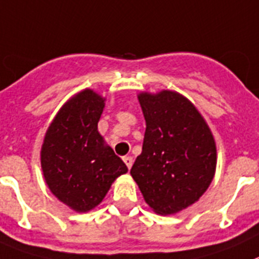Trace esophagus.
I'll use <instances>...</instances> for the list:
<instances>
[{"mask_svg": "<svg viewBox=\"0 0 259 259\" xmlns=\"http://www.w3.org/2000/svg\"><path fill=\"white\" fill-rule=\"evenodd\" d=\"M133 161H134V160H133L132 156H125V157H123V163L126 164V167L129 168V169H130V168H132Z\"/></svg>", "mask_w": 259, "mask_h": 259, "instance_id": "1", "label": "esophagus"}]
</instances>
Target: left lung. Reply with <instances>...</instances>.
<instances>
[{
	"instance_id": "1",
	"label": "left lung",
	"mask_w": 259,
	"mask_h": 259,
	"mask_svg": "<svg viewBox=\"0 0 259 259\" xmlns=\"http://www.w3.org/2000/svg\"><path fill=\"white\" fill-rule=\"evenodd\" d=\"M138 100L146 133L130 175L155 212L176 213L210 186L217 169L215 139L197 108L179 92H141Z\"/></svg>"
}]
</instances>
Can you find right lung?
<instances>
[{
    "label": "right lung",
    "instance_id": "1",
    "mask_svg": "<svg viewBox=\"0 0 259 259\" xmlns=\"http://www.w3.org/2000/svg\"><path fill=\"white\" fill-rule=\"evenodd\" d=\"M105 99L86 89L58 111L44 137L41 169L49 190L78 212L95 208L114 180L127 172L98 132Z\"/></svg>",
    "mask_w": 259,
    "mask_h": 259
}]
</instances>
